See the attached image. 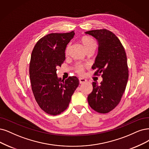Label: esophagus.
I'll list each match as a JSON object with an SVG mask.
<instances>
[{"label":"esophagus","instance_id":"34e87169","mask_svg":"<svg viewBox=\"0 0 149 149\" xmlns=\"http://www.w3.org/2000/svg\"><path fill=\"white\" fill-rule=\"evenodd\" d=\"M86 81H87V80L84 78H79V82H80V84H85V83H86Z\"/></svg>","mask_w":149,"mask_h":149}]
</instances>
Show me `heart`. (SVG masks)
Segmentation results:
<instances>
[{
    "label": "heart",
    "mask_w": 149,
    "mask_h": 149,
    "mask_svg": "<svg viewBox=\"0 0 149 149\" xmlns=\"http://www.w3.org/2000/svg\"><path fill=\"white\" fill-rule=\"evenodd\" d=\"M80 42L82 45H83L85 51L89 50V49H93V50H95L96 48V43L95 41L94 40L93 38L89 36H84L80 38ZM69 46L68 45L66 48L65 53L68 54L69 52ZM84 66L83 65H78L77 68V71L79 73H81L82 71H83Z\"/></svg>",
    "instance_id": "obj_1"
}]
</instances>
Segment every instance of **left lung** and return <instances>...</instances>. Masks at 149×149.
I'll list each match as a JSON object with an SVG mask.
<instances>
[{
	"mask_svg": "<svg viewBox=\"0 0 149 149\" xmlns=\"http://www.w3.org/2000/svg\"><path fill=\"white\" fill-rule=\"evenodd\" d=\"M97 40L98 50L93 69L102 74L100 85L93 82V91L88 96L90 106L95 111L106 113L119 104L128 79L127 58L118 38L106 29L85 32Z\"/></svg>",
	"mask_w": 149,
	"mask_h": 149,
	"instance_id": "obj_1",
	"label": "left lung"
}]
</instances>
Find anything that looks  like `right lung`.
<instances>
[{
  "label": "right lung",
  "instance_id": "right-lung-1",
  "mask_svg": "<svg viewBox=\"0 0 149 149\" xmlns=\"http://www.w3.org/2000/svg\"><path fill=\"white\" fill-rule=\"evenodd\" d=\"M75 32L52 33L41 38L31 54L29 75L32 90L39 107L47 113L57 115L68 108L79 85L77 77L61 80L57 68L65 59V50Z\"/></svg>",
  "mask_w": 149,
  "mask_h": 149
}]
</instances>
